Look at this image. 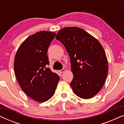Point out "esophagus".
<instances>
[{
	"mask_svg": "<svg viewBox=\"0 0 124 124\" xmlns=\"http://www.w3.org/2000/svg\"><path fill=\"white\" fill-rule=\"evenodd\" d=\"M65 70V69H62V70H59V72L60 73H63L64 71Z\"/></svg>",
	"mask_w": 124,
	"mask_h": 124,
	"instance_id": "34e87169",
	"label": "esophagus"
}]
</instances>
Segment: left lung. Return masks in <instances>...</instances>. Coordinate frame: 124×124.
Masks as SVG:
<instances>
[{
	"instance_id": "8db88e82",
	"label": "left lung",
	"mask_w": 124,
	"mask_h": 124,
	"mask_svg": "<svg viewBox=\"0 0 124 124\" xmlns=\"http://www.w3.org/2000/svg\"><path fill=\"white\" fill-rule=\"evenodd\" d=\"M56 39L62 43L70 56L73 78L70 85L76 95L90 99L99 92L106 82L108 61L100 42L78 27H67Z\"/></svg>"
}]
</instances>
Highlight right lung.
<instances>
[{
    "label": "right lung",
    "mask_w": 124,
    "mask_h": 124,
    "mask_svg": "<svg viewBox=\"0 0 124 124\" xmlns=\"http://www.w3.org/2000/svg\"><path fill=\"white\" fill-rule=\"evenodd\" d=\"M56 36L54 32L41 31L30 35L17 51L15 74L23 92L38 102H45L53 95L60 77L49 68L47 50Z\"/></svg>",
    "instance_id": "add662e5"
}]
</instances>
